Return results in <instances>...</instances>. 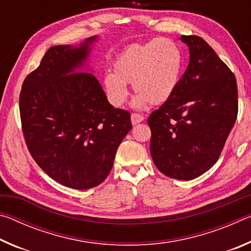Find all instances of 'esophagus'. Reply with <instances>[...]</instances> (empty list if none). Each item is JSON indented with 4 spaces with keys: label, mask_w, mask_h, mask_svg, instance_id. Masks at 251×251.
<instances>
[{
    "label": "esophagus",
    "mask_w": 251,
    "mask_h": 251,
    "mask_svg": "<svg viewBox=\"0 0 251 251\" xmlns=\"http://www.w3.org/2000/svg\"><path fill=\"white\" fill-rule=\"evenodd\" d=\"M130 121H131V124L136 125V124H138V123L144 121V116L138 113H133L130 116Z\"/></svg>",
    "instance_id": "34e87169"
}]
</instances>
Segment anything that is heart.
I'll list each match as a JSON object with an SVG mask.
<instances>
[{
	"instance_id": "b5f03b06",
	"label": "heart",
	"mask_w": 251,
	"mask_h": 251,
	"mask_svg": "<svg viewBox=\"0 0 251 251\" xmlns=\"http://www.w3.org/2000/svg\"><path fill=\"white\" fill-rule=\"evenodd\" d=\"M182 71L181 52L172 40L156 37L145 43L128 45L114 63V71L104 76V90L115 107L125 104L128 86L137 93L135 107L151 103L159 105L171 99L179 83Z\"/></svg>"
}]
</instances>
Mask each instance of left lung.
Segmentation results:
<instances>
[{
	"mask_svg": "<svg viewBox=\"0 0 251 251\" xmlns=\"http://www.w3.org/2000/svg\"><path fill=\"white\" fill-rule=\"evenodd\" d=\"M189 64L171 99L148 117L156 167L174 179L190 180L218 160L238 114L235 74L205 40L181 35Z\"/></svg>",
	"mask_w": 251,
	"mask_h": 251,
	"instance_id": "1",
	"label": "left lung"
}]
</instances>
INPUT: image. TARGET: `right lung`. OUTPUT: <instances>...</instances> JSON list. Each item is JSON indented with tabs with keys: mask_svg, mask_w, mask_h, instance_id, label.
<instances>
[{
	"mask_svg": "<svg viewBox=\"0 0 251 251\" xmlns=\"http://www.w3.org/2000/svg\"><path fill=\"white\" fill-rule=\"evenodd\" d=\"M96 36L77 48H50L25 77L20 115L27 150L63 186L90 189L103 182L131 129L130 113L109 104L93 74L75 73Z\"/></svg>",
	"mask_w": 251,
	"mask_h": 251,
	"instance_id": "add662e5",
	"label": "right lung"
}]
</instances>
